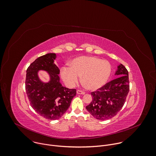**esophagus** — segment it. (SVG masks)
<instances>
[{
	"instance_id": "34e87169",
	"label": "esophagus",
	"mask_w": 156,
	"mask_h": 156,
	"mask_svg": "<svg viewBox=\"0 0 156 156\" xmlns=\"http://www.w3.org/2000/svg\"><path fill=\"white\" fill-rule=\"evenodd\" d=\"M77 93L79 94H84L85 93L84 91H83L78 90H77Z\"/></svg>"
}]
</instances>
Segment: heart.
<instances>
[{"mask_svg": "<svg viewBox=\"0 0 156 156\" xmlns=\"http://www.w3.org/2000/svg\"><path fill=\"white\" fill-rule=\"evenodd\" d=\"M112 71L110 63L93 56H81L73 60L70 67L61 69V76L66 84L74 87L80 77L87 88L96 90L104 86L108 80Z\"/></svg>", "mask_w": 156, "mask_h": 156, "instance_id": "1", "label": "heart"}]
</instances>
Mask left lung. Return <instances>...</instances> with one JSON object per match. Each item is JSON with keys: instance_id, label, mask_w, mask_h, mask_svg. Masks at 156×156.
I'll return each mask as SVG.
<instances>
[{"instance_id": "left-lung-1", "label": "left lung", "mask_w": 156, "mask_h": 156, "mask_svg": "<svg viewBox=\"0 0 156 156\" xmlns=\"http://www.w3.org/2000/svg\"><path fill=\"white\" fill-rule=\"evenodd\" d=\"M115 75L118 77L91 93L93 100L86 108L97 119L105 120L115 116L126 102L129 91L128 71L121 64Z\"/></svg>"}]
</instances>
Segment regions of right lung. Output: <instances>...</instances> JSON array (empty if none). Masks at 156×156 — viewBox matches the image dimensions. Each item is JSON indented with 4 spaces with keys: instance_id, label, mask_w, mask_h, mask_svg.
<instances>
[{
    "instance_id": "add662e5",
    "label": "right lung",
    "mask_w": 156,
    "mask_h": 156,
    "mask_svg": "<svg viewBox=\"0 0 156 156\" xmlns=\"http://www.w3.org/2000/svg\"><path fill=\"white\" fill-rule=\"evenodd\" d=\"M56 54H47L37 58L26 72V91L32 107L43 118L56 120L61 118L70 106L76 95V89L63 87L60 82V69L54 63ZM39 70L50 74L48 83H42L37 76Z\"/></svg>"
}]
</instances>
